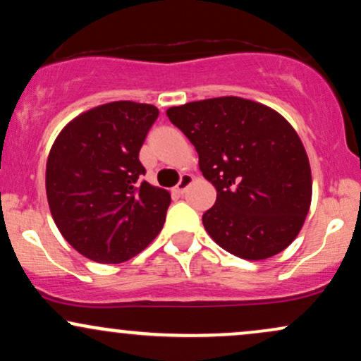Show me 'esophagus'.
I'll list each match as a JSON object with an SVG mask.
<instances>
[{
    "label": "esophagus",
    "mask_w": 361,
    "mask_h": 361,
    "mask_svg": "<svg viewBox=\"0 0 361 361\" xmlns=\"http://www.w3.org/2000/svg\"><path fill=\"white\" fill-rule=\"evenodd\" d=\"M192 181H193V176L192 175H181L180 181H178V185L175 186L176 193L183 195L186 192V188H188V186L192 185Z\"/></svg>",
    "instance_id": "1"
}]
</instances>
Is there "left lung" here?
Wrapping results in <instances>:
<instances>
[{
    "label": "left lung",
    "mask_w": 361,
    "mask_h": 361,
    "mask_svg": "<svg viewBox=\"0 0 361 361\" xmlns=\"http://www.w3.org/2000/svg\"><path fill=\"white\" fill-rule=\"evenodd\" d=\"M198 152L217 200L202 217L231 255L267 259L297 238L312 197L309 157L293 127L261 103L210 98L166 110Z\"/></svg>",
    "instance_id": "left-lung-1"
}]
</instances>
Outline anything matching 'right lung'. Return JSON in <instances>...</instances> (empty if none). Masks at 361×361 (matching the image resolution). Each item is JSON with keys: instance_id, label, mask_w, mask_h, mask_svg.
<instances>
[{"instance_id": "1", "label": "right lung", "mask_w": 361, "mask_h": 361, "mask_svg": "<svg viewBox=\"0 0 361 361\" xmlns=\"http://www.w3.org/2000/svg\"><path fill=\"white\" fill-rule=\"evenodd\" d=\"M159 110L111 102L62 128L49 152L45 190L57 229L97 263L139 255L163 229L171 197L142 180L139 151Z\"/></svg>"}]
</instances>
